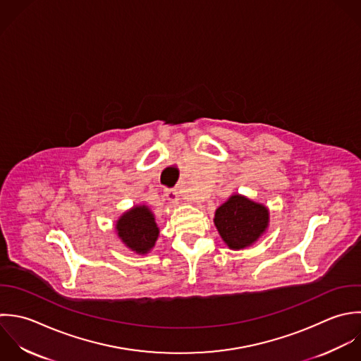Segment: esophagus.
Wrapping results in <instances>:
<instances>
[{
	"mask_svg": "<svg viewBox=\"0 0 361 361\" xmlns=\"http://www.w3.org/2000/svg\"><path fill=\"white\" fill-rule=\"evenodd\" d=\"M164 197L167 198V201H170L171 204L177 202L178 200V195H177V191L174 188H166L164 190Z\"/></svg>",
	"mask_w": 361,
	"mask_h": 361,
	"instance_id": "obj_1",
	"label": "esophagus"
}]
</instances>
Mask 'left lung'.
<instances>
[{
  "label": "left lung",
  "instance_id": "8db88e82",
  "mask_svg": "<svg viewBox=\"0 0 361 361\" xmlns=\"http://www.w3.org/2000/svg\"><path fill=\"white\" fill-rule=\"evenodd\" d=\"M269 219L267 207L235 194L215 211L214 224L228 247L240 250L259 240Z\"/></svg>",
  "mask_w": 361,
  "mask_h": 361
}]
</instances>
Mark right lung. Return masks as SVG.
Listing matches in <instances>:
<instances>
[{
	"label": "right lung",
	"instance_id": "obj_1",
	"mask_svg": "<svg viewBox=\"0 0 361 361\" xmlns=\"http://www.w3.org/2000/svg\"><path fill=\"white\" fill-rule=\"evenodd\" d=\"M115 229L125 246L137 255L149 253L160 232L154 215L146 205H137L126 211L116 221Z\"/></svg>",
	"mask_w": 361,
	"mask_h": 361
}]
</instances>
